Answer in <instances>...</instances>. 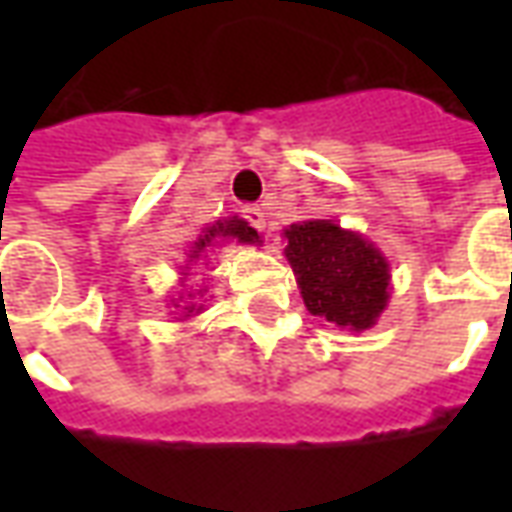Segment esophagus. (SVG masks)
I'll return each mask as SVG.
<instances>
[{
  "label": "esophagus",
  "mask_w": 512,
  "mask_h": 512,
  "mask_svg": "<svg viewBox=\"0 0 512 512\" xmlns=\"http://www.w3.org/2000/svg\"><path fill=\"white\" fill-rule=\"evenodd\" d=\"M241 219H244L249 227H255L257 233L266 230V213H263V208H257V205H246V208H241Z\"/></svg>",
  "instance_id": "esophagus-1"
}]
</instances>
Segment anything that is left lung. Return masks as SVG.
<instances>
[{
    "instance_id": "left-lung-1",
    "label": "left lung",
    "mask_w": 512,
    "mask_h": 512,
    "mask_svg": "<svg viewBox=\"0 0 512 512\" xmlns=\"http://www.w3.org/2000/svg\"><path fill=\"white\" fill-rule=\"evenodd\" d=\"M285 257L312 315L337 326H373L389 299V266L376 246L326 219L293 224Z\"/></svg>"
}]
</instances>
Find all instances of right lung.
<instances>
[{
    "label": "right lung",
    "mask_w": 512,
    "mask_h": 512,
    "mask_svg": "<svg viewBox=\"0 0 512 512\" xmlns=\"http://www.w3.org/2000/svg\"><path fill=\"white\" fill-rule=\"evenodd\" d=\"M216 235H222V238H238L241 244H255L257 241L255 227H249V224L241 222V219H227V222H219V224H213V227H208V233L194 241V249H191L189 257H194V260H197L202 249L211 244ZM186 310L194 312V307H186Z\"/></svg>",
    "instance_id": "right-lung-1"
}]
</instances>
